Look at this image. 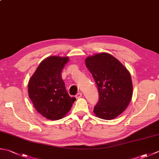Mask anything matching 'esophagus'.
<instances>
[{
  "label": "esophagus",
  "instance_id": "1",
  "mask_svg": "<svg viewBox=\"0 0 159 159\" xmlns=\"http://www.w3.org/2000/svg\"><path fill=\"white\" fill-rule=\"evenodd\" d=\"M82 96H83V94L81 92H79V93H78V94L76 95V98H80V97H82Z\"/></svg>",
  "mask_w": 159,
  "mask_h": 159
}]
</instances>
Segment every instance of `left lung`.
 <instances>
[{
    "label": "left lung",
    "mask_w": 159,
    "mask_h": 159,
    "mask_svg": "<svg viewBox=\"0 0 159 159\" xmlns=\"http://www.w3.org/2000/svg\"><path fill=\"white\" fill-rule=\"evenodd\" d=\"M85 65L98 90L99 101L94 108V114L105 120L119 116L132 100L133 85L129 71L106 52L87 57Z\"/></svg>",
    "instance_id": "left-lung-1"
}]
</instances>
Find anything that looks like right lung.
Returning a JSON list of instances; mask_svg holds the SVG:
<instances>
[{
    "label": "right lung",
    "mask_w": 159,
    "mask_h": 159,
    "mask_svg": "<svg viewBox=\"0 0 159 159\" xmlns=\"http://www.w3.org/2000/svg\"><path fill=\"white\" fill-rule=\"evenodd\" d=\"M69 57L51 56L37 67L28 83V94L39 114L49 120H58L67 114L76 98L65 89L61 73Z\"/></svg>",
    "instance_id": "1"
}]
</instances>
